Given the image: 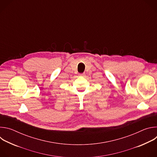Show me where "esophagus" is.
<instances>
[{
	"label": "esophagus",
	"mask_w": 157,
	"mask_h": 157,
	"mask_svg": "<svg viewBox=\"0 0 157 157\" xmlns=\"http://www.w3.org/2000/svg\"><path fill=\"white\" fill-rule=\"evenodd\" d=\"M85 75V73H79V76H84Z\"/></svg>",
	"instance_id": "1"
}]
</instances>
